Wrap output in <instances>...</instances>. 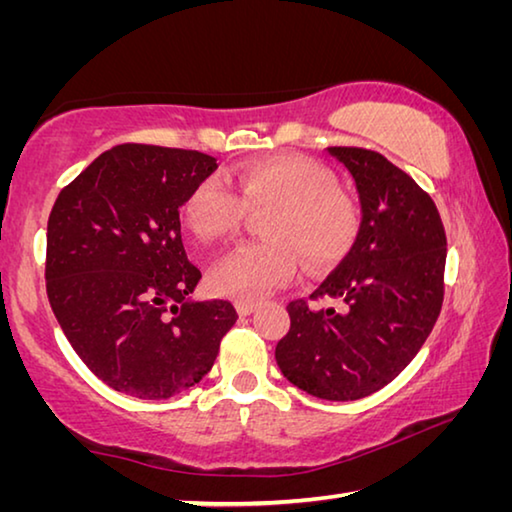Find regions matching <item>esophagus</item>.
<instances>
[{"mask_svg": "<svg viewBox=\"0 0 512 512\" xmlns=\"http://www.w3.org/2000/svg\"><path fill=\"white\" fill-rule=\"evenodd\" d=\"M255 309H257V302H253V300H237L239 316H250Z\"/></svg>", "mask_w": 512, "mask_h": 512, "instance_id": "esophagus-1", "label": "esophagus"}]
</instances>
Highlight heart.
<instances>
[{
  "mask_svg": "<svg viewBox=\"0 0 512 512\" xmlns=\"http://www.w3.org/2000/svg\"><path fill=\"white\" fill-rule=\"evenodd\" d=\"M235 189L221 178L198 183L183 207L187 228L201 241L225 239L250 212L271 210L262 221L266 241L246 244L214 264L210 287L219 296L259 300L284 287L298 271L334 268L357 244L361 210L323 164L302 155H271L237 169Z\"/></svg>",
  "mask_w": 512,
  "mask_h": 512,
  "instance_id": "b5f03b06",
  "label": "heart"
}]
</instances>
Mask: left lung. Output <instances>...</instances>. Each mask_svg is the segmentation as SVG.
<instances>
[{
    "label": "left lung",
    "instance_id": "obj_1",
    "mask_svg": "<svg viewBox=\"0 0 512 512\" xmlns=\"http://www.w3.org/2000/svg\"><path fill=\"white\" fill-rule=\"evenodd\" d=\"M352 173L361 201L354 248L309 298L341 309L287 305L291 327L275 361L293 386L352 402L400 375L427 341L445 296L447 237L438 207L409 173L361 146H327Z\"/></svg>",
    "mask_w": 512,
    "mask_h": 512
}]
</instances>
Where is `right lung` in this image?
I'll return each mask as SVG.
<instances>
[{"label":"right lung","instance_id":"add662e5","mask_svg":"<svg viewBox=\"0 0 512 512\" xmlns=\"http://www.w3.org/2000/svg\"><path fill=\"white\" fill-rule=\"evenodd\" d=\"M219 167L201 151L119 144L60 189L47 223V298L67 341L103 384L167 400L214 366L237 323L228 300L189 302L180 207Z\"/></svg>","mask_w":512,"mask_h":512}]
</instances>
